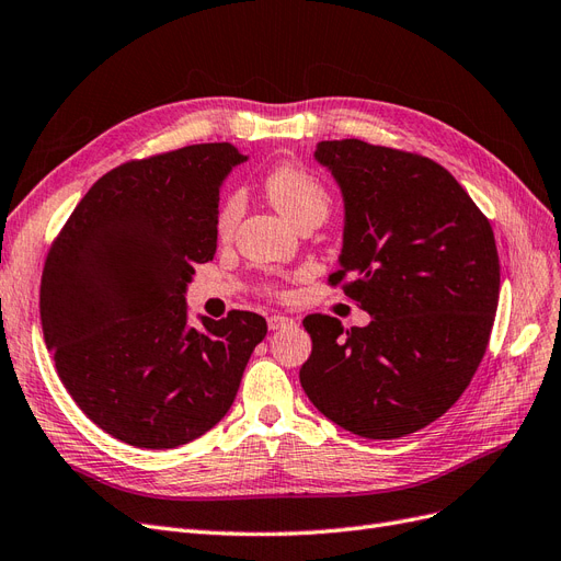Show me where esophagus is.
<instances>
[{
  "instance_id": "obj_1",
  "label": "esophagus",
  "mask_w": 561,
  "mask_h": 561,
  "mask_svg": "<svg viewBox=\"0 0 561 561\" xmlns=\"http://www.w3.org/2000/svg\"><path fill=\"white\" fill-rule=\"evenodd\" d=\"M294 319L291 317H284V314H273V317H267V329L270 331H282V329H288V327H294Z\"/></svg>"
}]
</instances>
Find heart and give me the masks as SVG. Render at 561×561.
Instances as JSON below:
<instances>
[{
	"mask_svg": "<svg viewBox=\"0 0 561 561\" xmlns=\"http://www.w3.org/2000/svg\"><path fill=\"white\" fill-rule=\"evenodd\" d=\"M263 188L270 197V203H273L277 211L286 216L294 226L302 221L305 216H327L331 207L329 191L323 188L319 179L305 168L294 165V162H282V165L270 170L263 179ZM242 211V193H230L221 203L219 214H216V230H219V234H224V238L230 234L234 226H238Z\"/></svg>",
	"mask_w": 561,
	"mask_h": 561,
	"instance_id": "obj_1",
	"label": "heart"
}]
</instances>
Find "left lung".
I'll list each match as a JSON object with an SVG mask.
<instances>
[{
  "label": "left lung",
  "mask_w": 561,
  "mask_h": 561,
  "mask_svg": "<svg viewBox=\"0 0 561 561\" xmlns=\"http://www.w3.org/2000/svg\"><path fill=\"white\" fill-rule=\"evenodd\" d=\"M345 203L340 270L364 329L302 319L300 385L356 436L391 440L436 422L471 385L490 342L501 267L490 221L438 162L360 139L319 141Z\"/></svg>",
  "instance_id": "left-lung-1"
}]
</instances>
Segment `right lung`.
<instances>
[{
  "label": "right lung",
  "instance_id": "right-lung-1",
  "mask_svg": "<svg viewBox=\"0 0 561 561\" xmlns=\"http://www.w3.org/2000/svg\"><path fill=\"white\" fill-rule=\"evenodd\" d=\"M193 144L106 172L53 242L42 327L71 399L110 436L147 449L201 438L226 417L265 337L261 314L188 323L186 288L216 254L219 191L244 162Z\"/></svg>",
  "mask_w": 561,
  "mask_h": 561
}]
</instances>
